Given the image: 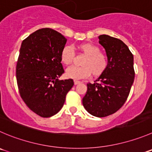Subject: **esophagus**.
<instances>
[{
	"label": "esophagus",
	"mask_w": 152,
	"mask_h": 152,
	"mask_svg": "<svg viewBox=\"0 0 152 152\" xmlns=\"http://www.w3.org/2000/svg\"><path fill=\"white\" fill-rule=\"evenodd\" d=\"M74 83H75V85H77V84H79V83H81V82L79 81V80H74Z\"/></svg>",
	"instance_id": "obj_1"
}]
</instances>
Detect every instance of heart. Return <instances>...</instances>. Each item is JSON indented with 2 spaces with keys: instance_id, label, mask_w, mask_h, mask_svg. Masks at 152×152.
<instances>
[{
  "instance_id": "1",
  "label": "heart",
  "mask_w": 152,
  "mask_h": 152,
  "mask_svg": "<svg viewBox=\"0 0 152 152\" xmlns=\"http://www.w3.org/2000/svg\"><path fill=\"white\" fill-rule=\"evenodd\" d=\"M79 51L84 55L80 66H72L66 70V75L72 79H82L92 74L94 77L102 75L108 66L107 55L101 51L99 46L90 42L80 43L77 46ZM75 51L70 45H65L60 52V59L63 64L69 66L75 60Z\"/></svg>"
}]
</instances>
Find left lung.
Returning a JSON list of instances; mask_svg holds the SVG:
<instances>
[{"instance_id": "8db88e82", "label": "left lung", "mask_w": 152, "mask_h": 152, "mask_svg": "<svg viewBox=\"0 0 152 152\" xmlns=\"http://www.w3.org/2000/svg\"><path fill=\"white\" fill-rule=\"evenodd\" d=\"M99 43L106 50L108 66L95 83H88L83 105L94 116L115 113L126 102L134 80V56L118 39L99 36Z\"/></svg>"}]
</instances>
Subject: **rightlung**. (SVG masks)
<instances>
[{
  "label": "right lung",
  "instance_id": "add662e5",
  "mask_svg": "<svg viewBox=\"0 0 152 152\" xmlns=\"http://www.w3.org/2000/svg\"><path fill=\"white\" fill-rule=\"evenodd\" d=\"M66 41L59 32L42 28L21 43L16 65L18 91L29 109L43 118L61 110L74 85L72 79H58L64 73L60 52Z\"/></svg>",
  "mask_w": 152,
  "mask_h": 152
}]
</instances>
